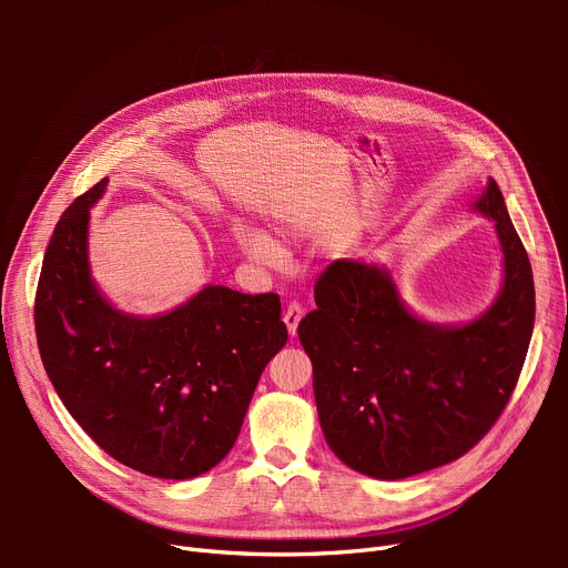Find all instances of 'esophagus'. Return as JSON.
I'll list each match as a JSON object with an SVG mask.
<instances>
[{"label": "esophagus", "instance_id": "1", "mask_svg": "<svg viewBox=\"0 0 568 568\" xmlns=\"http://www.w3.org/2000/svg\"><path fill=\"white\" fill-rule=\"evenodd\" d=\"M301 320H303V305L296 303V301L288 303L286 311H284V324H286V329H288L291 336H296Z\"/></svg>", "mask_w": 568, "mask_h": 568}]
</instances>
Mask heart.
Instances as JSON below:
<instances>
[{"instance_id":"obj_1","label":"heart","mask_w":568,"mask_h":568,"mask_svg":"<svg viewBox=\"0 0 568 568\" xmlns=\"http://www.w3.org/2000/svg\"><path fill=\"white\" fill-rule=\"evenodd\" d=\"M234 236H236V244L242 246V251L251 257V261L267 267H277L282 263L280 246L272 242L270 234L257 230L255 225H251V222H236Z\"/></svg>"}]
</instances>
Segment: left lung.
Instances as JSON below:
<instances>
[{
	"instance_id": "8db88e82",
	"label": "left lung",
	"mask_w": 568,
	"mask_h": 568,
	"mask_svg": "<svg viewBox=\"0 0 568 568\" xmlns=\"http://www.w3.org/2000/svg\"><path fill=\"white\" fill-rule=\"evenodd\" d=\"M474 211L495 222L505 277L467 324L417 317L386 267L355 257L334 261L315 284L317 307L298 338L313 359L322 434L359 474L398 480L469 453L519 382L536 322L530 261L495 180Z\"/></svg>"
}]
</instances>
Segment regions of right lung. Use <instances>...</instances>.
I'll return each instance as SVG.
<instances>
[{
  "instance_id": "add662e5",
  "label": "right lung",
  "mask_w": 568,
  "mask_h": 568,
  "mask_svg": "<svg viewBox=\"0 0 568 568\" xmlns=\"http://www.w3.org/2000/svg\"><path fill=\"white\" fill-rule=\"evenodd\" d=\"M109 180L68 205L36 296L42 365L61 403L120 464L194 478L225 459L257 379L288 338L277 294L203 286L156 317L120 313L92 280L90 209Z\"/></svg>"
}]
</instances>
